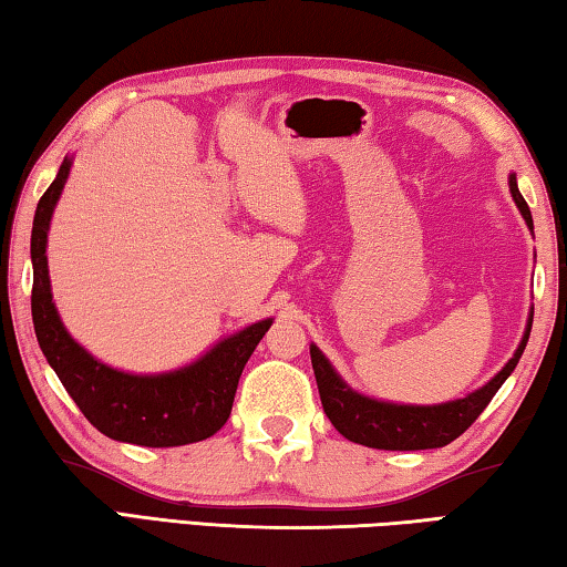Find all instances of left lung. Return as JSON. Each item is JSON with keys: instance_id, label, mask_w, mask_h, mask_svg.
<instances>
[{"instance_id": "obj_1", "label": "left lung", "mask_w": 567, "mask_h": 567, "mask_svg": "<svg viewBox=\"0 0 567 567\" xmlns=\"http://www.w3.org/2000/svg\"><path fill=\"white\" fill-rule=\"evenodd\" d=\"M511 194L518 204L525 224L533 228L530 208L525 204L523 194L518 192L515 176H511ZM533 319L528 321V331H525L523 341L515 351L513 359L505 363V369L495 375L491 383H485L481 391L465 395L461 401H451L443 405H393V403H379L363 395L353 393L346 385L326 355L311 346V363L316 373V385H319V395L323 403V411L329 421L336 425L343 439L353 443L369 445V449L379 451H425V449H443L451 441L458 439L475 423V419L485 411V405L493 401L505 379L518 365L520 355L528 343Z\"/></svg>"}]
</instances>
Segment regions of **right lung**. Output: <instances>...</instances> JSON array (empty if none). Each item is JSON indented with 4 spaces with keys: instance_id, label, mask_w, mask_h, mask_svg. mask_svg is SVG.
Returning a JSON list of instances; mask_svg holds the SVG:
<instances>
[{
    "instance_id": "obj_1",
    "label": "right lung",
    "mask_w": 567,
    "mask_h": 567,
    "mask_svg": "<svg viewBox=\"0 0 567 567\" xmlns=\"http://www.w3.org/2000/svg\"><path fill=\"white\" fill-rule=\"evenodd\" d=\"M69 166L72 162L64 158L52 186L39 198L32 226V321L39 349L84 419L109 439L146 449H172L208 439L231 415L244 365L271 321L248 326L176 373L128 375L94 361L64 331L49 291L47 228Z\"/></svg>"
}]
</instances>
